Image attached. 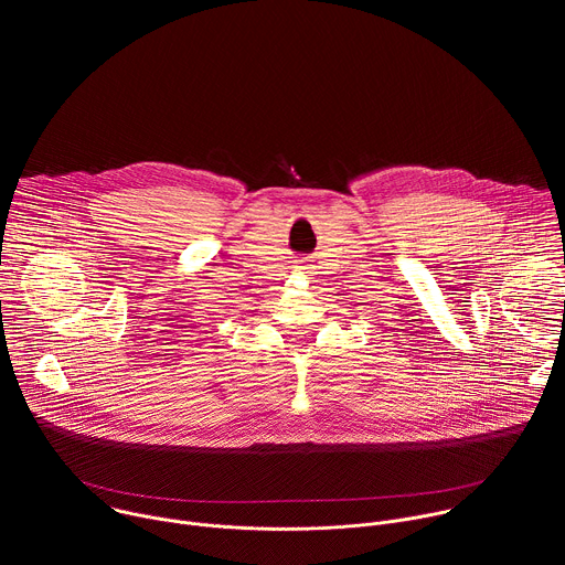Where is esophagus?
Listing matches in <instances>:
<instances>
[{
    "instance_id": "34e87169",
    "label": "esophagus",
    "mask_w": 565,
    "mask_h": 565,
    "mask_svg": "<svg viewBox=\"0 0 565 565\" xmlns=\"http://www.w3.org/2000/svg\"><path fill=\"white\" fill-rule=\"evenodd\" d=\"M295 268H297V270H306V268H308V266H306V264H297V266H295Z\"/></svg>"
}]
</instances>
